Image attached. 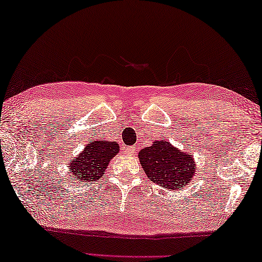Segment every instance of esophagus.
<instances>
[{"label":"esophagus","instance_id":"obj_1","mask_svg":"<svg viewBox=\"0 0 262 262\" xmlns=\"http://www.w3.org/2000/svg\"><path fill=\"white\" fill-rule=\"evenodd\" d=\"M126 151H127V153H128V154H135V153H136V149H135V147H132V146H128V147H126Z\"/></svg>","mask_w":262,"mask_h":262}]
</instances>
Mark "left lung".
Listing matches in <instances>:
<instances>
[{
	"mask_svg": "<svg viewBox=\"0 0 262 262\" xmlns=\"http://www.w3.org/2000/svg\"><path fill=\"white\" fill-rule=\"evenodd\" d=\"M147 178L166 189L178 190L196 177V162L188 151H180L167 140H154L138 153Z\"/></svg>",
	"mask_w": 262,
	"mask_h": 262,
	"instance_id": "left-lung-1",
	"label": "left lung"
}]
</instances>
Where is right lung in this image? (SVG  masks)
<instances>
[{
  "mask_svg": "<svg viewBox=\"0 0 262 262\" xmlns=\"http://www.w3.org/2000/svg\"><path fill=\"white\" fill-rule=\"evenodd\" d=\"M118 152L119 145L116 141L94 140L85 145L83 151L70 161V178L84 184L98 180Z\"/></svg>",
  "mask_w": 262,
  "mask_h": 262,
  "instance_id": "add662e5",
  "label": "right lung"
}]
</instances>
